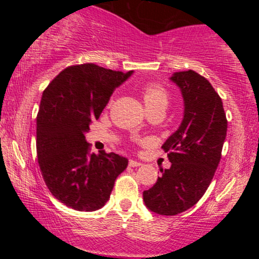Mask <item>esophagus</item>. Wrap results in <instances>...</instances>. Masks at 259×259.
<instances>
[{
	"label": "esophagus",
	"instance_id": "obj_1",
	"mask_svg": "<svg viewBox=\"0 0 259 259\" xmlns=\"http://www.w3.org/2000/svg\"><path fill=\"white\" fill-rule=\"evenodd\" d=\"M129 165H130V167H140V165H142L141 164V163H140V162H136V160H133V159H130L129 160Z\"/></svg>",
	"mask_w": 259,
	"mask_h": 259
}]
</instances>
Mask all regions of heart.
Masks as SVG:
<instances>
[{
    "mask_svg": "<svg viewBox=\"0 0 259 259\" xmlns=\"http://www.w3.org/2000/svg\"><path fill=\"white\" fill-rule=\"evenodd\" d=\"M142 100L147 111L153 108H165L168 103V92L159 84H147L141 91Z\"/></svg>",
    "mask_w": 259,
    "mask_h": 259,
    "instance_id": "1",
    "label": "heart"
}]
</instances>
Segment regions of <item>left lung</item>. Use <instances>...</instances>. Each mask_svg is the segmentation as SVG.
<instances>
[{
	"mask_svg": "<svg viewBox=\"0 0 259 259\" xmlns=\"http://www.w3.org/2000/svg\"><path fill=\"white\" fill-rule=\"evenodd\" d=\"M170 80L184 99L179 129L162 148L171 165L144 191V202L160 215H175L195 206L204 195L221 162L228 120L222 99L206 78L194 70L174 73Z\"/></svg>",
	"mask_w": 259,
	"mask_h": 259,
	"instance_id": "8db88e82",
	"label": "left lung"
}]
</instances>
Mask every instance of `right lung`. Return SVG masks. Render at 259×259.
I'll list each match as a JSON object with an SVG mask.
<instances>
[{
  "mask_svg": "<svg viewBox=\"0 0 259 259\" xmlns=\"http://www.w3.org/2000/svg\"><path fill=\"white\" fill-rule=\"evenodd\" d=\"M133 74L86 63L65 68L45 89L36 117L38 165L50 192L75 210L100 209L127 167L115 153H90L85 133L115 88Z\"/></svg>",
  "mask_w": 259,
  "mask_h": 259,
  "instance_id": "1",
  "label": "right lung"
}]
</instances>
